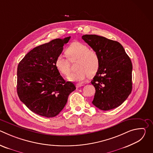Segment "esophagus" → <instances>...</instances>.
<instances>
[{
	"label": "esophagus",
	"mask_w": 153,
	"mask_h": 153,
	"mask_svg": "<svg viewBox=\"0 0 153 153\" xmlns=\"http://www.w3.org/2000/svg\"><path fill=\"white\" fill-rule=\"evenodd\" d=\"M84 85L83 84V83H77L76 84V87L77 88H79V87H81V86H83Z\"/></svg>",
	"instance_id": "esophagus-1"
}]
</instances>
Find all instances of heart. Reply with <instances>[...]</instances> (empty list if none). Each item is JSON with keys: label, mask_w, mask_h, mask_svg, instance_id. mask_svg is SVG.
Segmentation results:
<instances>
[{"label": "heart", "mask_w": 153, "mask_h": 153, "mask_svg": "<svg viewBox=\"0 0 153 153\" xmlns=\"http://www.w3.org/2000/svg\"><path fill=\"white\" fill-rule=\"evenodd\" d=\"M68 59L63 54H59L56 59L55 66L57 71L63 75L67 76L70 71V62L76 63L78 70L71 73L67 77L70 81L80 82L90 76L94 75L99 69L100 60L99 54L83 43L73 42L65 51Z\"/></svg>", "instance_id": "1"}]
</instances>
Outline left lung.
Listing matches in <instances>:
<instances>
[{"label":"left lung","mask_w":153,"mask_h":153,"mask_svg":"<svg viewBox=\"0 0 153 153\" xmlns=\"http://www.w3.org/2000/svg\"><path fill=\"white\" fill-rule=\"evenodd\" d=\"M82 38L97 52L100 60L99 69L91 80L96 90L93 104L103 111L118 107L132 91L131 59L117 41L95 34Z\"/></svg>","instance_id":"left-lung-1"}]
</instances>
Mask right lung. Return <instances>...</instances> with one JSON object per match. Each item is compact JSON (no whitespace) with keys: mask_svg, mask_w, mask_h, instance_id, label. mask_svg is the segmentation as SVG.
I'll return each instance as SVG.
<instances>
[{"mask_svg":"<svg viewBox=\"0 0 153 153\" xmlns=\"http://www.w3.org/2000/svg\"><path fill=\"white\" fill-rule=\"evenodd\" d=\"M70 37L56 39L33 48L18 65V96L29 110L41 116H57L76 90L74 83L65 81L55 66L56 57Z\"/></svg>","mask_w":153,"mask_h":153,"instance_id":"obj_1","label":"right lung"}]
</instances>
